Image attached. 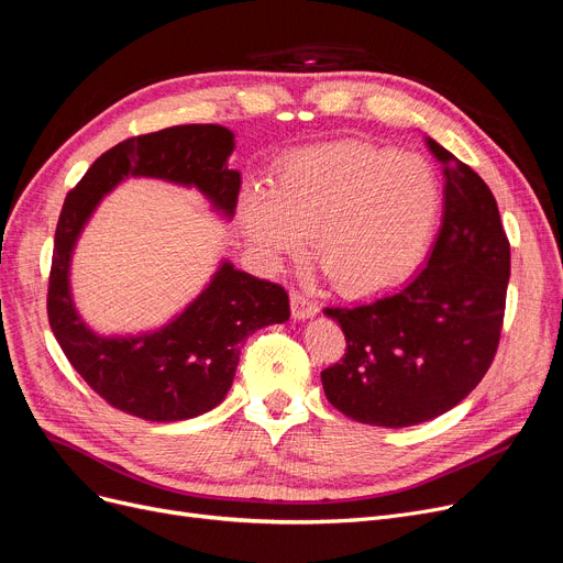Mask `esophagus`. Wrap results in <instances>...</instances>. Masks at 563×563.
Here are the masks:
<instances>
[{
	"label": "esophagus",
	"mask_w": 563,
	"mask_h": 563,
	"mask_svg": "<svg viewBox=\"0 0 563 563\" xmlns=\"http://www.w3.org/2000/svg\"><path fill=\"white\" fill-rule=\"evenodd\" d=\"M289 303H291V314H295V320H308V317H314L317 310H320L308 295H303V291H291Z\"/></svg>",
	"instance_id": "34e87169"
}]
</instances>
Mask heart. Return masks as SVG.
<instances>
[{"instance_id":"heart-1","label":"heart","mask_w":563,"mask_h":563,"mask_svg":"<svg viewBox=\"0 0 563 563\" xmlns=\"http://www.w3.org/2000/svg\"><path fill=\"white\" fill-rule=\"evenodd\" d=\"M444 186L421 154L368 142L314 146L291 156L276 190L255 186L239 207L251 246L272 264L314 257L350 297L400 285L426 257Z\"/></svg>"}]
</instances>
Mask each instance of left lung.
<instances>
[{"label":"left lung","mask_w":563,"mask_h":563,"mask_svg":"<svg viewBox=\"0 0 563 563\" xmlns=\"http://www.w3.org/2000/svg\"><path fill=\"white\" fill-rule=\"evenodd\" d=\"M444 165V213L421 272L396 295L324 308L347 352L322 371L329 402L345 417L407 428L442 417L467 398L495 358L510 246L497 200L470 165L432 137Z\"/></svg>","instance_id":"obj_1"}]
</instances>
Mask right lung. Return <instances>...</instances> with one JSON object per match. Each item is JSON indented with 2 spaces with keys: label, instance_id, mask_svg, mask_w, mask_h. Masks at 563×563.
Returning <instances> with one entry per match:
<instances>
[{
  "label": "right lung",
  "instance_id": "add662e5",
  "mask_svg": "<svg viewBox=\"0 0 563 563\" xmlns=\"http://www.w3.org/2000/svg\"><path fill=\"white\" fill-rule=\"evenodd\" d=\"M234 133L188 124L129 137L96 158L62 207L47 287V320L66 358L108 405L144 421H186L221 405L243 340L289 320L287 291L223 260L209 285L179 314L137 335L96 333L70 295L76 243L108 192L133 177L198 188L213 211L234 216L239 169L228 167Z\"/></svg>",
  "mask_w": 563,
  "mask_h": 563
}]
</instances>
